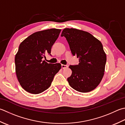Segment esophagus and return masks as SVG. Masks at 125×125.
Returning a JSON list of instances; mask_svg holds the SVG:
<instances>
[{
  "label": "esophagus",
  "instance_id": "esophagus-1",
  "mask_svg": "<svg viewBox=\"0 0 125 125\" xmlns=\"http://www.w3.org/2000/svg\"><path fill=\"white\" fill-rule=\"evenodd\" d=\"M61 67H62V68H63V69H64V68H66L68 67L67 65H64V64H62L61 65Z\"/></svg>",
  "mask_w": 125,
  "mask_h": 125
}]
</instances>
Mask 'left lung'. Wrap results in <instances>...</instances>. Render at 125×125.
Here are the masks:
<instances>
[{
	"instance_id": "left-lung-1",
	"label": "left lung",
	"mask_w": 125,
	"mask_h": 125,
	"mask_svg": "<svg viewBox=\"0 0 125 125\" xmlns=\"http://www.w3.org/2000/svg\"><path fill=\"white\" fill-rule=\"evenodd\" d=\"M64 36L72 54L79 60L78 65H70L72 74L67 79L71 87L77 91L87 93L98 86L104 75L106 54L101 42L86 31L65 28Z\"/></svg>"
}]
</instances>
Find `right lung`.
Masks as SVG:
<instances>
[{"label":"right lung","instance_id":"obj_1","mask_svg":"<svg viewBox=\"0 0 125 125\" xmlns=\"http://www.w3.org/2000/svg\"><path fill=\"white\" fill-rule=\"evenodd\" d=\"M61 29H50L36 32L19 45L15 56L16 73L23 88L37 94L49 87L55 75L61 68L60 63L51 64L42 61L59 36Z\"/></svg>","mask_w":125,"mask_h":125}]
</instances>
